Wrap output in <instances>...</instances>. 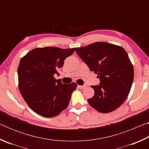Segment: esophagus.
Masks as SVG:
<instances>
[{
  "instance_id": "34e87169",
  "label": "esophagus",
  "mask_w": 149,
  "mask_h": 149,
  "mask_svg": "<svg viewBox=\"0 0 149 149\" xmlns=\"http://www.w3.org/2000/svg\"><path fill=\"white\" fill-rule=\"evenodd\" d=\"M77 87H79V89H84L85 87H86V85H77Z\"/></svg>"
}]
</instances>
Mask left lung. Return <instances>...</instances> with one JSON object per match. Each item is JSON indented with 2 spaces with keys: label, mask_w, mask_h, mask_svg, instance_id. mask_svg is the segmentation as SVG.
Returning a JSON list of instances; mask_svg holds the SVG:
<instances>
[{
  "label": "left lung",
  "mask_w": 149,
  "mask_h": 149,
  "mask_svg": "<svg viewBox=\"0 0 149 149\" xmlns=\"http://www.w3.org/2000/svg\"><path fill=\"white\" fill-rule=\"evenodd\" d=\"M76 52L100 81L91 86L95 95L88 99L89 104L101 113L116 110L127 99L133 81L134 70L127 52L105 42L77 48Z\"/></svg>",
  "instance_id": "1"
}]
</instances>
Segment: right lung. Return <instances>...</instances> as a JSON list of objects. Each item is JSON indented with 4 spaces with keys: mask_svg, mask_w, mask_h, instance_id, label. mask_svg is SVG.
<instances>
[{
    "mask_svg": "<svg viewBox=\"0 0 149 149\" xmlns=\"http://www.w3.org/2000/svg\"><path fill=\"white\" fill-rule=\"evenodd\" d=\"M75 50V48H36L20 60L17 69L19 91L37 114L52 118L68 107L77 84H62L54 75L58 74V70L63 66L64 60Z\"/></svg>",
    "mask_w": 149,
    "mask_h": 149,
    "instance_id": "obj_1",
    "label": "right lung"
}]
</instances>
